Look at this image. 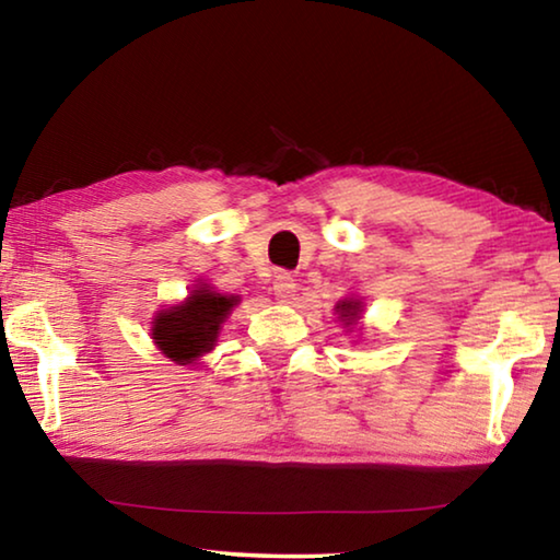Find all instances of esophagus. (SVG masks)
Listing matches in <instances>:
<instances>
[{
	"label": "esophagus",
	"mask_w": 560,
	"mask_h": 560,
	"mask_svg": "<svg viewBox=\"0 0 560 560\" xmlns=\"http://www.w3.org/2000/svg\"><path fill=\"white\" fill-rule=\"evenodd\" d=\"M273 296L281 303H291V299L296 296V281H293L289 273H279V277L273 279Z\"/></svg>",
	"instance_id": "1"
}]
</instances>
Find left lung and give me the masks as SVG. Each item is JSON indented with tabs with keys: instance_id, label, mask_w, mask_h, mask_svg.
I'll list each match as a JSON object with an SVG mask.
<instances>
[{
	"instance_id": "left-lung-1",
	"label": "left lung",
	"mask_w": 560,
	"mask_h": 560,
	"mask_svg": "<svg viewBox=\"0 0 560 560\" xmlns=\"http://www.w3.org/2000/svg\"><path fill=\"white\" fill-rule=\"evenodd\" d=\"M334 311H336L340 324H343L346 334H348V330H358V320L363 318V299H358V296H353V293H350V296L340 299L336 303Z\"/></svg>"
}]
</instances>
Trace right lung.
<instances>
[{
  "mask_svg": "<svg viewBox=\"0 0 560 560\" xmlns=\"http://www.w3.org/2000/svg\"><path fill=\"white\" fill-rule=\"evenodd\" d=\"M240 296L222 293L207 281H197L185 301L160 308L150 320V338L165 358L185 368H200V360L212 353L224 320L230 318Z\"/></svg>",
  "mask_w": 560,
  "mask_h": 560,
  "instance_id": "1",
  "label": "right lung"
}]
</instances>
